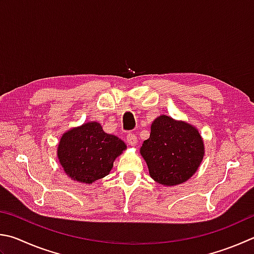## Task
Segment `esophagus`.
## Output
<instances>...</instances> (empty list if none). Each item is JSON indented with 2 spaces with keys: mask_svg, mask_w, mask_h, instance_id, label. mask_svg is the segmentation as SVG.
Returning <instances> with one entry per match:
<instances>
[{
  "mask_svg": "<svg viewBox=\"0 0 254 254\" xmlns=\"http://www.w3.org/2000/svg\"><path fill=\"white\" fill-rule=\"evenodd\" d=\"M127 142L130 145H135L136 144L137 139H136V135L134 134V133H128V134L127 135Z\"/></svg>",
  "mask_w": 254,
  "mask_h": 254,
  "instance_id": "obj_1",
  "label": "esophagus"
}]
</instances>
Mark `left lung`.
Wrapping results in <instances>:
<instances>
[{
  "instance_id": "obj_1",
  "label": "left lung",
  "mask_w": 254,
  "mask_h": 254,
  "mask_svg": "<svg viewBox=\"0 0 254 254\" xmlns=\"http://www.w3.org/2000/svg\"><path fill=\"white\" fill-rule=\"evenodd\" d=\"M141 154L154 181L175 186L195 173L203 159L204 146L195 127L161 115L152 123L150 137L143 142Z\"/></svg>"
}]
</instances>
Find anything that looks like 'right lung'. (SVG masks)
Returning a JSON list of instances; mask_svg holds the SVG:
<instances>
[{
	"instance_id": "right-lung-1",
	"label": "right lung",
	"mask_w": 254,
	"mask_h": 254,
	"mask_svg": "<svg viewBox=\"0 0 254 254\" xmlns=\"http://www.w3.org/2000/svg\"><path fill=\"white\" fill-rule=\"evenodd\" d=\"M126 143L108 134L98 122H89L64 133L59 143L58 156L65 173L82 183H92L111 171L113 162Z\"/></svg>"
}]
</instances>
